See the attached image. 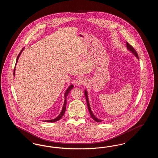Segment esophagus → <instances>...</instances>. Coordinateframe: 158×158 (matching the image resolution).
Instances as JSON below:
<instances>
[{"label":"esophagus","mask_w":158,"mask_h":158,"mask_svg":"<svg viewBox=\"0 0 158 158\" xmlns=\"http://www.w3.org/2000/svg\"><path fill=\"white\" fill-rule=\"evenodd\" d=\"M87 82V79L85 77H79L76 81V83L77 85H82L85 84Z\"/></svg>","instance_id":"obj_1"}]
</instances>
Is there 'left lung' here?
Segmentation results:
<instances>
[{
	"instance_id": "1",
	"label": "left lung",
	"mask_w": 158,
	"mask_h": 158,
	"mask_svg": "<svg viewBox=\"0 0 158 158\" xmlns=\"http://www.w3.org/2000/svg\"><path fill=\"white\" fill-rule=\"evenodd\" d=\"M126 45H127V48L128 50H129L130 52H131L133 53V54L135 56V57H137V59H139L138 54H137V52H135V48H134L131 45H130V44H129L127 42L126 43ZM85 98H86V102H87V106H88V110H89V113H90V116H91V117L94 119V120H95V121L98 122V123H100V122H101L102 120L99 119L98 118H97V117L95 116V115L93 114L92 111V110H91V109H90V104H89V100H88V92H87V90H85Z\"/></svg>"
}]
</instances>
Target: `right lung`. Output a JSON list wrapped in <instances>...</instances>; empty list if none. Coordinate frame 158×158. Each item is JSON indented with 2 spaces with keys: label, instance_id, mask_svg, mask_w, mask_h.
Wrapping results in <instances>:
<instances>
[{
  "label": "right lung",
  "instance_id": "obj_1",
  "mask_svg": "<svg viewBox=\"0 0 158 158\" xmlns=\"http://www.w3.org/2000/svg\"><path fill=\"white\" fill-rule=\"evenodd\" d=\"M23 49H24V48H23V50L21 51V52L19 53V54H18V57H17V59H16V64H15V67H16V63H17V62H18V60L19 59V56H20V55H21V53L23 52ZM15 69H14V76H15ZM73 85H70V86L68 87L67 90H66L65 93H64V104H63V108H62V110H61V113H60V114H59V115L56 118H55L54 119L50 120H45L44 121H45V122H52V123H53V122H56V121H59V120H60V118H61L62 117V116L64 115V114L65 113V111H66V102H66V98H67V96H68V94L69 93V92H70V90H72V89H73Z\"/></svg>",
  "mask_w": 158,
  "mask_h": 158
}]
</instances>
